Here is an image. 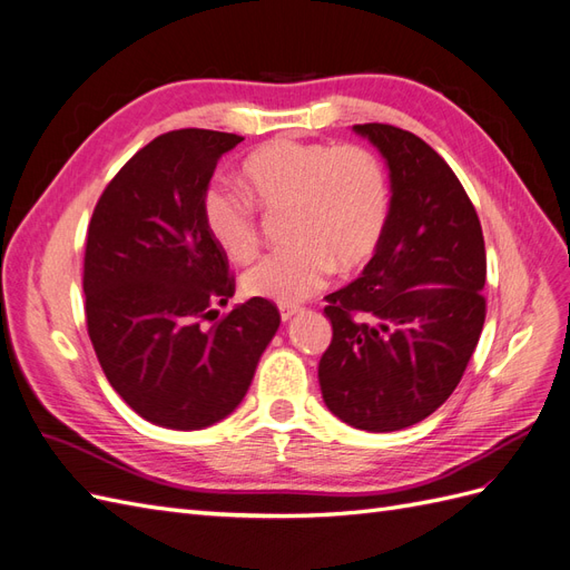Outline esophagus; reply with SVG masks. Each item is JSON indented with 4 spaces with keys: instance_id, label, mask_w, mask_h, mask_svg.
I'll use <instances>...</instances> for the list:
<instances>
[{
    "instance_id": "obj_1",
    "label": "esophagus",
    "mask_w": 570,
    "mask_h": 570,
    "mask_svg": "<svg viewBox=\"0 0 570 570\" xmlns=\"http://www.w3.org/2000/svg\"><path fill=\"white\" fill-rule=\"evenodd\" d=\"M295 314H299V306H281V318L283 321H289Z\"/></svg>"
}]
</instances>
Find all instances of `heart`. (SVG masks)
<instances>
[{"instance_id":"obj_1","label":"heart","mask_w":570,"mask_h":570,"mask_svg":"<svg viewBox=\"0 0 570 570\" xmlns=\"http://www.w3.org/2000/svg\"><path fill=\"white\" fill-rule=\"evenodd\" d=\"M247 195L268 212L287 209L289 245L245 271L249 297L297 304L323 285L327 271L350 273L373 254L387 220V176L358 145L304 142L295 137L254 149L243 164ZM202 220L214 245L235 262L258 245L254 206L223 183L202 193Z\"/></svg>"}]
</instances>
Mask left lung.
I'll use <instances>...</instances> for the list:
<instances>
[{"label":"left lung","instance_id":"obj_1","mask_svg":"<svg viewBox=\"0 0 570 570\" xmlns=\"http://www.w3.org/2000/svg\"><path fill=\"white\" fill-rule=\"evenodd\" d=\"M354 130L385 157L392 199L366 268L325 297L333 340L318 383L340 421L392 433L438 411L469 366L488 312L485 239L454 170L419 135Z\"/></svg>","mask_w":570,"mask_h":570}]
</instances>
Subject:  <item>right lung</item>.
<instances>
[{"label":"right lung","mask_w":570,"mask_h":570,"mask_svg":"<svg viewBox=\"0 0 570 570\" xmlns=\"http://www.w3.org/2000/svg\"><path fill=\"white\" fill-rule=\"evenodd\" d=\"M243 140L202 128L154 137L88 226L82 292L99 366L135 413L164 428L199 430L233 413L281 325L262 297L204 323L235 295V278L204 228L202 193Z\"/></svg>","instance_id":"1"}]
</instances>
